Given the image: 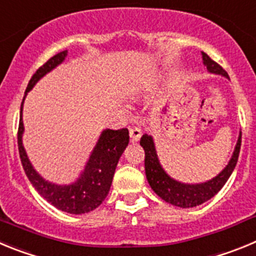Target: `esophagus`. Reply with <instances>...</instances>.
Segmentation results:
<instances>
[{
	"label": "esophagus",
	"instance_id": "34e87169",
	"mask_svg": "<svg viewBox=\"0 0 256 256\" xmlns=\"http://www.w3.org/2000/svg\"><path fill=\"white\" fill-rule=\"evenodd\" d=\"M142 135V128H130V139L132 142L140 140Z\"/></svg>",
	"mask_w": 256,
	"mask_h": 256
}]
</instances>
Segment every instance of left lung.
Returning <instances> with one entry per match:
<instances>
[{"mask_svg": "<svg viewBox=\"0 0 256 256\" xmlns=\"http://www.w3.org/2000/svg\"><path fill=\"white\" fill-rule=\"evenodd\" d=\"M202 61L210 72L220 74L223 76L230 78L228 74L223 70L222 66L218 65L217 62L213 61L204 52H202ZM140 145L144 148L145 152V174H146L149 185L153 188L154 192L172 206H180V208H192V206H200L206 200L212 199L227 182V180L234 172L237 164V160H238L241 148V134L236 144V148H234V156H232L227 167L213 180H210L208 182L198 184V185L177 182L163 171V168L160 164V160H158V156H156L154 142L150 135H146V134L142 135V139H140Z\"/></svg>", "mask_w": 256, "mask_h": 256, "instance_id": "8db88e82", "label": "left lung"}]
</instances>
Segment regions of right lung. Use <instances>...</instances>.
<instances>
[{"mask_svg": "<svg viewBox=\"0 0 256 256\" xmlns=\"http://www.w3.org/2000/svg\"><path fill=\"white\" fill-rule=\"evenodd\" d=\"M66 54H68V50L58 52L54 57H50L47 62H44L32 76L30 82L26 86V90H25V96L40 78H43L52 68L60 65L65 60ZM22 131H24V125H22V114H20L18 145H19V154L22 168H24L32 185L48 202L58 208L60 210L68 212L71 214L88 213L102 204V202L107 196L110 188H111L112 178H114V170H116L120 156L128 144V128H125L121 130H110L108 128V130L103 131L80 178L75 184L68 186H57L54 184L47 182L34 171V168L32 167L30 162L28 160L24 146H22Z\"/></svg>", "mask_w": 256, "mask_h": 256, "instance_id": "right-lung-1", "label": "right lung"}]
</instances>
